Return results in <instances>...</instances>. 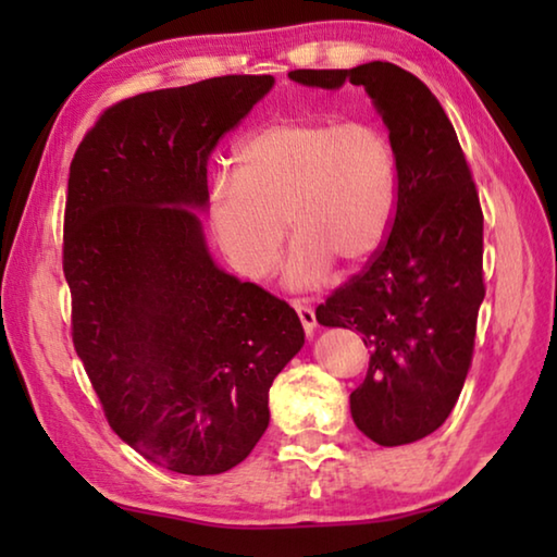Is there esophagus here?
Segmentation results:
<instances>
[{
  "instance_id": "obj_1",
  "label": "esophagus",
  "mask_w": 557,
  "mask_h": 557,
  "mask_svg": "<svg viewBox=\"0 0 557 557\" xmlns=\"http://www.w3.org/2000/svg\"><path fill=\"white\" fill-rule=\"evenodd\" d=\"M295 309H297V317H299L301 326H305V334H307V336H312V334H314V329H317L314 309H312V307H307V305H301V301H295Z\"/></svg>"
}]
</instances>
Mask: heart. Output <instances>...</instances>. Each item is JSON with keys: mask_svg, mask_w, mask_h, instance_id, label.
I'll use <instances>...</instances> for the list:
<instances>
[{"mask_svg": "<svg viewBox=\"0 0 557 557\" xmlns=\"http://www.w3.org/2000/svg\"><path fill=\"white\" fill-rule=\"evenodd\" d=\"M235 176L215 178L209 221L235 272L265 280L287 225L297 235L285 282L309 287L332 262H369L388 235L398 172L391 139L371 122L280 120L243 139Z\"/></svg>", "mask_w": 557, "mask_h": 557, "instance_id": "obj_1", "label": "heart"}]
</instances>
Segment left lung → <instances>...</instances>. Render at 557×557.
<instances>
[{
    "mask_svg": "<svg viewBox=\"0 0 557 557\" xmlns=\"http://www.w3.org/2000/svg\"><path fill=\"white\" fill-rule=\"evenodd\" d=\"M301 86H363L388 127L398 201L388 238L346 285L317 307L324 326L356 329L371 346L351 393L366 437L398 447L449 418L474 354L484 301V215L457 132L440 100L388 61L348 71H292Z\"/></svg>",
    "mask_w": 557,
    "mask_h": 557,
    "instance_id": "obj_1",
    "label": "left lung"
}]
</instances>
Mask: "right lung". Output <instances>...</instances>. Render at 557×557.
Listing matches in <instances>:
<instances>
[{
	"instance_id": "add662e5",
	"label": "right lung",
	"mask_w": 557,
	"mask_h": 557,
	"mask_svg": "<svg viewBox=\"0 0 557 557\" xmlns=\"http://www.w3.org/2000/svg\"><path fill=\"white\" fill-rule=\"evenodd\" d=\"M272 86L221 75L120 100L71 162L75 354L117 437L178 474H221L250 455L270 385L305 346L287 301L215 265L196 215L213 147Z\"/></svg>"
}]
</instances>
